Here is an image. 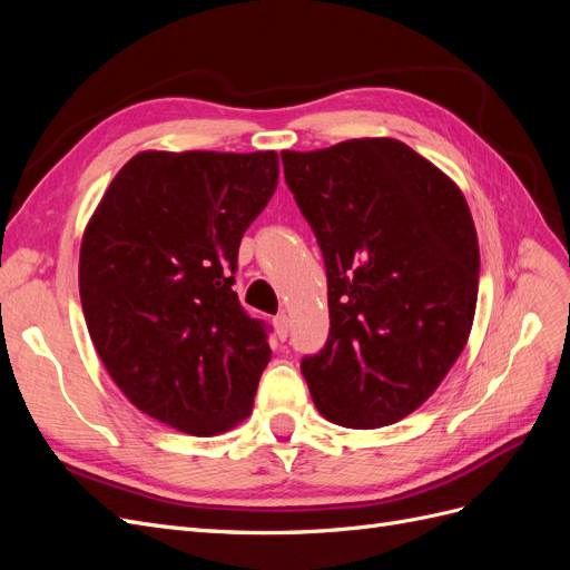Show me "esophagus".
<instances>
[{
  "label": "esophagus",
  "instance_id": "1",
  "mask_svg": "<svg viewBox=\"0 0 570 570\" xmlns=\"http://www.w3.org/2000/svg\"><path fill=\"white\" fill-rule=\"evenodd\" d=\"M273 325H275V333H278V337L285 340L287 333H289V318L285 314H281V316L273 318Z\"/></svg>",
  "mask_w": 570,
  "mask_h": 570
}]
</instances>
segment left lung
<instances>
[{"mask_svg":"<svg viewBox=\"0 0 570 570\" xmlns=\"http://www.w3.org/2000/svg\"><path fill=\"white\" fill-rule=\"evenodd\" d=\"M327 271L331 335L302 361L323 416L347 428L406 419L469 342L480 278L459 185L392 137L281 151Z\"/></svg>","mask_w":570,"mask_h":570,"instance_id":"8db88e82","label":"left lung"}]
</instances>
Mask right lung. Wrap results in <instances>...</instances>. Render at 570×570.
<instances>
[{
    "label": "right lung",
    "mask_w": 570,
    "mask_h": 570,
    "mask_svg": "<svg viewBox=\"0 0 570 570\" xmlns=\"http://www.w3.org/2000/svg\"><path fill=\"white\" fill-rule=\"evenodd\" d=\"M278 168L275 151L147 149L85 226L78 285L101 364L132 406L180 433L220 435L252 413L271 347L233 273Z\"/></svg>",
    "instance_id": "add662e5"
}]
</instances>
